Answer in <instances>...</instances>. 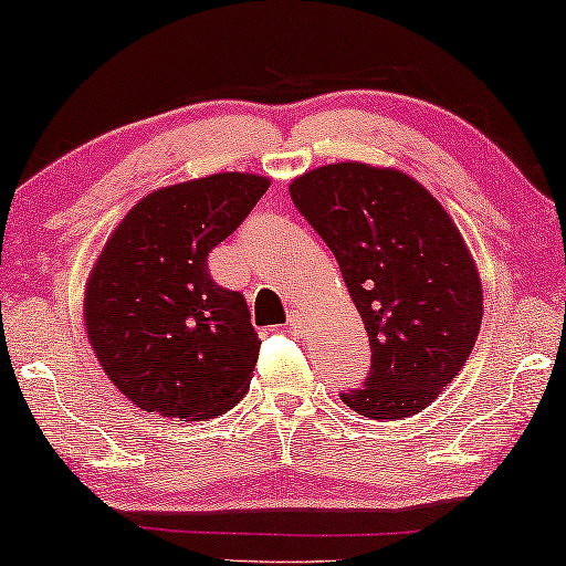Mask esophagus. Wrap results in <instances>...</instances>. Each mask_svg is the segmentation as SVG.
Masks as SVG:
<instances>
[{
    "mask_svg": "<svg viewBox=\"0 0 566 566\" xmlns=\"http://www.w3.org/2000/svg\"><path fill=\"white\" fill-rule=\"evenodd\" d=\"M289 326H291V331H295V333H298L301 328H303V318H301V313H291V316H289Z\"/></svg>",
    "mask_w": 566,
    "mask_h": 566,
    "instance_id": "34e87169",
    "label": "esophagus"
}]
</instances>
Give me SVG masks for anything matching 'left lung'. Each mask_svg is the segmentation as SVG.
Returning <instances> with one entry per match:
<instances>
[{"instance_id":"1","label":"left lung","mask_w":566,"mask_h":566,"mask_svg":"<svg viewBox=\"0 0 566 566\" xmlns=\"http://www.w3.org/2000/svg\"><path fill=\"white\" fill-rule=\"evenodd\" d=\"M291 198L336 255L370 346L356 413L398 421L437 401L476 344L484 293L457 222L396 168L333 163L295 178Z\"/></svg>"}]
</instances>
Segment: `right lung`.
<instances>
[{"label":"right lung","mask_w":566,"mask_h":566,"mask_svg":"<svg viewBox=\"0 0 566 566\" xmlns=\"http://www.w3.org/2000/svg\"><path fill=\"white\" fill-rule=\"evenodd\" d=\"M268 185L216 172L153 190L99 250L82 303L87 340L137 409L202 421L245 396L261 340L243 295L212 283L208 253Z\"/></svg>","instance_id":"add662e5"}]
</instances>
